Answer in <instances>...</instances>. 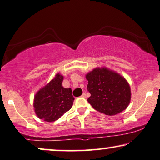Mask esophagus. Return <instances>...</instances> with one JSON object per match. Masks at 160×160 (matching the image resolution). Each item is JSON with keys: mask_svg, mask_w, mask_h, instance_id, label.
<instances>
[{"mask_svg": "<svg viewBox=\"0 0 160 160\" xmlns=\"http://www.w3.org/2000/svg\"><path fill=\"white\" fill-rule=\"evenodd\" d=\"M81 97H83V98H86V93H82Z\"/></svg>", "mask_w": 160, "mask_h": 160, "instance_id": "1", "label": "esophagus"}]
</instances>
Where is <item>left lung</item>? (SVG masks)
I'll use <instances>...</instances> for the list:
<instances>
[{"mask_svg": "<svg viewBox=\"0 0 160 160\" xmlns=\"http://www.w3.org/2000/svg\"><path fill=\"white\" fill-rule=\"evenodd\" d=\"M88 102L97 111L108 116L118 114L128 107L131 99L129 85L124 78L106 68H97L86 74Z\"/></svg>", "mask_w": 160, "mask_h": 160, "instance_id": "1", "label": "left lung"}]
</instances>
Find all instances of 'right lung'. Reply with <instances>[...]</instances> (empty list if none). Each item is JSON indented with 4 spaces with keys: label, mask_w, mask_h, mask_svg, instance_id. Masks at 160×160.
<instances>
[{
    "label": "right lung",
    "mask_w": 160,
    "mask_h": 160,
    "mask_svg": "<svg viewBox=\"0 0 160 160\" xmlns=\"http://www.w3.org/2000/svg\"><path fill=\"white\" fill-rule=\"evenodd\" d=\"M63 79L62 75L57 74L52 80L36 94L33 107L39 118L48 122L55 121L71 109L74 98L71 88L62 86Z\"/></svg>",
    "instance_id": "add662e5"
}]
</instances>
